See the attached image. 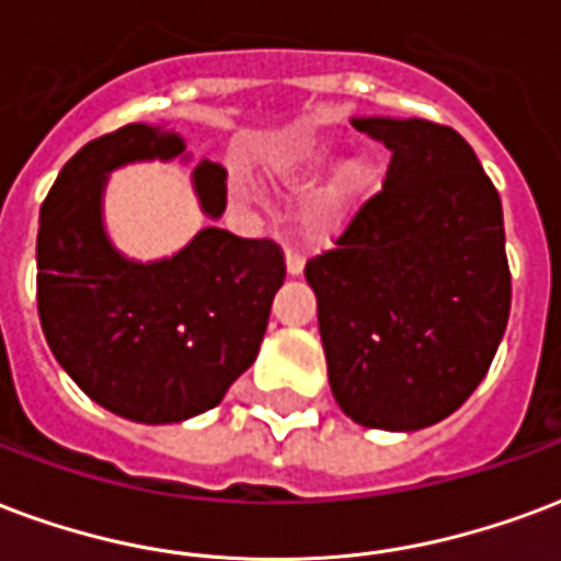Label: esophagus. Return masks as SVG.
<instances>
[{
  "label": "esophagus",
  "mask_w": 561,
  "mask_h": 561,
  "mask_svg": "<svg viewBox=\"0 0 561 561\" xmlns=\"http://www.w3.org/2000/svg\"><path fill=\"white\" fill-rule=\"evenodd\" d=\"M285 267H288L291 276H300L302 267H306V259H302L300 249H288V252H285Z\"/></svg>",
  "instance_id": "obj_1"
}]
</instances>
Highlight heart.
<instances>
[{
	"label": "heart",
	"mask_w": 561,
	"mask_h": 561,
	"mask_svg": "<svg viewBox=\"0 0 561 561\" xmlns=\"http://www.w3.org/2000/svg\"><path fill=\"white\" fill-rule=\"evenodd\" d=\"M335 160L333 145L323 142H302L294 151L282 157L279 163L273 165V178L282 184H294V181H306V178H318L327 165ZM377 186H380V172L375 163L368 160H354V163H344L339 169V175L333 178L330 190L323 193L321 207H318V222L323 228H339L347 219L354 217L356 210L375 196ZM231 198L247 205L252 202V190L247 181H231Z\"/></svg>",
	"instance_id": "obj_1"
}]
</instances>
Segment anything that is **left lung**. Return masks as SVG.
I'll use <instances>...</instances> for the list:
<instances>
[{
    "label": "left lung",
    "mask_w": 561,
    "mask_h": 561,
    "mask_svg": "<svg viewBox=\"0 0 561 561\" xmlns=\"http://www.w3.org/2000/svg\"><path fill=\"white\" fill-rule=\"evenodd\" d=\"M392 151L383 190L306 264L330 386L380 431L428 428L472 396L512 309L502 202L470 142L425 118H354Z\"/></svg>",
    "instance_id": "left-lung-1"
}]
</instances>
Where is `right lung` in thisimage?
I'll use <instances>...</instances> for the list:
<instances>
[{
    "label": "right lung",
    "mask_w": 561,
    "mask_h": 561,
    "mask_svg": "<svg viewBox=\"0 0 561 561\" xmlns=\"http://www.w3.org/2000/svg\"><path fill=\"white\" fill-rule=\"evenodd\" d=\"M181 151L178 133L148 124L91 139L59 172L37 228V314L49 351L91 401L145 425L217 408L255 363L285 282L279 243L217 226L151 264L112 249L101 219L106 175ZM193 181L205 214L219 217L226 169L205 160Z\"/></svg>",
    "instance_id": "obj_1"
}]
</instances>
